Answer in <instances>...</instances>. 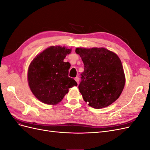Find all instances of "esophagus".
<instances>
[{
	"label": "esophagus",
	"instance_id": "esophagus-1",
	"mask_svg": "<svg viewBox=\"0 0 150 150\" xmlns=\"http://www.w3.org/2000/svg\"><path fill=\"white\" fill-rule=\"evenodd\" d=\"M75 81L77 82V83L79 84V78H78V77H76V78H74Z\"/></svg>",
	"mask_w": 150,
	"mask_h": 150
}]
</instances>
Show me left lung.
<instances>
[{
    "instance_id": "left-lung-1",
    "label": "left lung",
    "mask_w": 150,
    "mask_h": 150,
    "mask_svg": "<svg viewBox=\"0 0 150 150\" xmlns=\"http://www.w3.org/2000/svg\"><path fill=\"white\" fill-rule=\"evenodd\" d=\"M84 63L78 86L84 100L95 109L110 106L124 88L125 76L121 60L105 48H76Z\"/></svg>"
}]
</instances>
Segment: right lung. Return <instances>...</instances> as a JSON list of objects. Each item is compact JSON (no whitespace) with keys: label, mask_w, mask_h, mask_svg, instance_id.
I'll use <instances>...</instances> for the list:
<instances>
[{"label":"right lung","mask_w":150,"mask_h":150,"mask_svg":"<svg viewBox=\"0 0 150 150\" xmlns=\"http://www.w3.org/2000/svg\"><path fill=\"white\" fill-rule=\"evenodd\" d=\"M71 49L51 46L36 56L28 70L31 91L39 101L56 104L62 101L69 88L78 84L68 76L69 63L64 61Z\"/></svg>","instance_id":"obj_1"}]
</instances>
